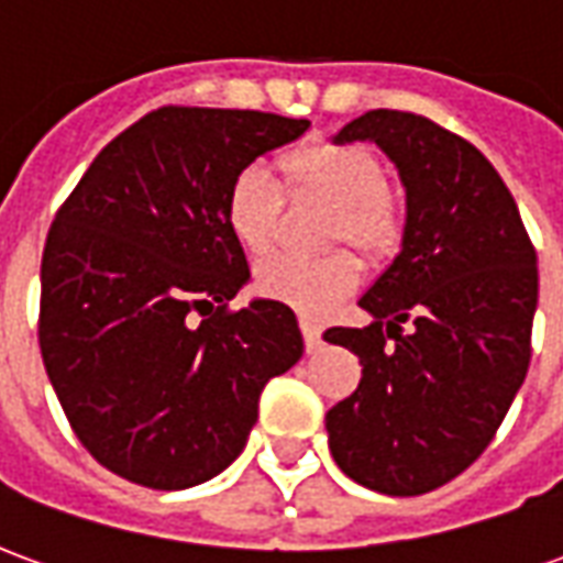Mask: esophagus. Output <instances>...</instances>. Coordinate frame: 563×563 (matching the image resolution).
<instances>
[{"label":"esophagus","mask_w":563,"mask_h":563,"mask_svg":"<svg viewBox=\"0 0 563 563\" xmlns=\"http://www.w3.org/2000/svg\"><path fill=\"white\" fill-rule=\"evenodd\" d=\"M301 334H305L307 353H317L319 346H322V329H319L313 319L301 317Z\"/></svg>","instance_id":"esophagus-1"}]
</instances>
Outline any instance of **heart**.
I'll use <instances>...</instances> for the list:
<instances>
[{
    "mask_svg": "<svg viewBox=\"0 0 563 563\" xmlns=\"http://www.w3.org/2000/svg\"><path fill=\"white\" fill-rule=\"evenodd\" d=\"M280 168L295 192L331 201L338 213L331 217V241H350L365 256H391L404 241V208L391 196L389 174L377 153L350 141H310L289 150ZM283 217V189L277 177L250 162L229 184L225 222L234 241L253 258L268 256ZM362 280V262L350 250H334L329 256H280L258 271V289L292 305L301 313L319 317Z\"/></svg>",
    "mask_w": 563,
    "mask_h": 563,
    "instance_id": "heart-1",
    "label": "heart"
}]
</instances>
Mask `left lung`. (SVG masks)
Here are the masks:
<instances>
[{
  "label": "left lung",
  "mask_w": 563,
  "mask_h": 563,
  "mask_svg": "<svg viewBox=\"0 0 563 563\" xmlns=\"http://www.w3.org/2000/svg\"><path fill=\"white\" fill-rule=\"evenodd\" d=\"M334 141H377L407 186L401 253L322 338L358 355V389L325 413L338 467L395 497L434 492L495 440L531 365L537 250L495 165L407 111H367ZM410 324V330H404Z\"/></svg>",
  "instance_id": "obj_1"
}]
</instances>
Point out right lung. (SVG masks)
Listing matches in <instances>:
<instances>
[{
    "label": "right lung",
    "instance_id": "add662e5",
    "mask_svg": "<svg viewBox=\"0 0 563 563\" xmlns=\"http://www.w3.org/2000/svg\"><path fill=\"white\" fill-rule=\"evenodd\" d=\"M310 120L165 104L120 132L56 210L38 343L71 431L129 483L174 492L225 471L258 395L305 353L280 301L232 310L250 280L229 184Z\"/></svg>",
    "mask_w": 563,
    "mask_h": 563
}]
</instances>
